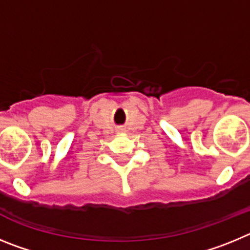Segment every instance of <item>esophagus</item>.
<instances>
[{"label":"esophagus","instance_id":"esophagus-1","mask_svg":"<svg viewBox=\"0 0 250 250\" xmlns=\"http://www.w3.org/2000/svg\"><path fill=\"white\" fill-rule=\"evenodd\" d=\"M123 130H124V129H120V131H123Z\"/></svg>","mask_w":250,"mask_h":250}]
</instances>
